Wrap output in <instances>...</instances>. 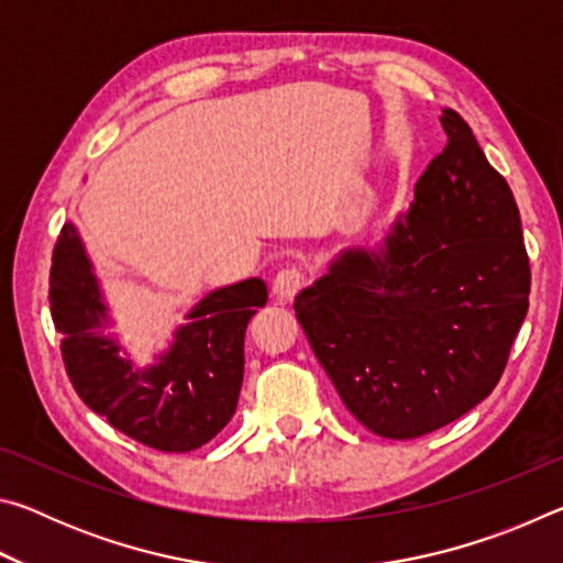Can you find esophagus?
Segmentation results:
<instances>
[{
  "label": "esophagus",
  "instance_id": "obj_1",
  "mask_svg": "<svg viewBox=\"0 0 563 563\" xmlns=\"http://www.w3.org/2000/svg\"><path fill=\"white\" fill-rule=\"evenodd\" d=\"M305 285V271L298 268V265H288V268H280L278 275L273 278V292L278 295V298H292L295 292H298Z\"/></svg>",
  "mask_w": 563,
  "mask_h": 563
}]
</instances>
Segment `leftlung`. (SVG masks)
<instances>
[{
	"instance_id": "8db88e82",
	"label": "left lung",
	"mask_w": 563,
	"mask_h": 563,
	"mask_svg": "<svg viewBox=\"0 0 563 563\" xmlns=\"http://www.w3.org/2000/svg\"><path fill=\"white\" fill-rule=\"evenodd\" d=\"M377 251L347 247L295 298L310 347L369 432L415 440L487 399L529 310L511 188L460 113Z\"/></svg>"
}]
</instances>
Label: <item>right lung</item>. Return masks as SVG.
Here are the masks:
<instances>
[{"instance_id": "add662e5", "label": "right lung", "mask_w": 563, "mask_h": 563, "mask_svg": "<svg viewBox=\"0 0 563 563\" xmlns=\"http://www.w3.org/2000/svg\"><path fill=\"white\" fill-rule=\"evenodd\" d=\"M49 302L66 375L87 407L141 444L190 452L211 442L235 415L245 328L268 302V288L261 278H247L206 292L168 347L144 365L119 338L79 231L64 223L52 255Z\"/></svg>"}]
</instances>
